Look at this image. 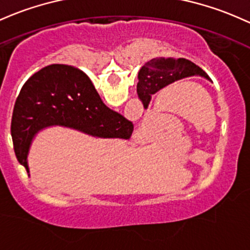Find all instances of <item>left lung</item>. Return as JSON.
<instances>
[{"label": "left lung", "instance_id": "left-lung-1", "mask_svg": "<svg viewBox=\"0 0 250 250\" xmlns=\"http://www.w3.org/2000/svg\"><path fill=\"white\" fill-rule=\"evenodd\" d=\"M200 75L210 80L205 71L186 58L160 57L146 62L138 72L137 94L143 104L150 103L152 94L185 77Z\"/></svg>", "mask_w": 250, "mask_h": 250}]
</instances>
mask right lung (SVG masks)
<instances>
[{
  "mask_svg": "<svg viewBox=\"0 0 250 250\" xmlns=\"http://www.w3.org/2000/svg\"><path fill=\"white\" fill-rule=\"evenodd\" d=\"M53 125L106 138H130L133 131L132 123L103 103L84 72L65 64H52L36 72L15 101L10 130L15 155L27 173L32 138Z\"/></svg>",
  "mask_w": 250,
  "mask_h": 250,
  "instance_id": "add662e5",
  "label": "right lung"
}]
</instances>
